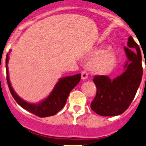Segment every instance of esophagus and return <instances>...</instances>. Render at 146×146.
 Segmentation results:
<instances>
[{"label":"esophagus","mask_w":146,"mask_h":146,"mask_svg":"<svg viewBox=\"0 0 146 146\" xmlns=\"http://www.w3.org/2000/svg\"><path fill=\"white\" fill-rule=\"evenodd\" d=\"M88 73H87V71H85V70H83V71L81 73V78L82 80H86L87 78H88Z\"/></svg>","instance_id":"esophagus-1"}]
</instances>
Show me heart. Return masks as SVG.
Masks as SVG:
<instances>
[{
	"mask_svg": "<svg viewBox=\"0 0 146 146\" xmlns=\"http://www.w3.org/2000/svg\"><path fill=\"white\" fill-rule=\"evenodd\" d=\"M100 52V51L95 50L90 53L91 56H95ZM117 62V56L111 48H109L107 51H104L102 54L97 56L92 61L90 64L91 69L92 71L98 74H105L111 71L115 66Z\"/></svg>",
	"mask_w": 146,
	"mask_h": 146,
	"instance_id": "b5f03b06",
	"label": "heart"
}]
</instances>
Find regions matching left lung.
<instances>
[{"mask_svg":"<svg viewBox=\"0 0 146 146\" xmlns=\"http://www.w3.org/2000/svg\"><path fill=\"white\" fill-rule=\"evenodd\" d=\"M127 61L124 72L111 80L108 76H95L96 96L90 107L100 116H117L124 112L134 99L143 76L142 58L139 46L130 36L124 46Z\"/></svg>","mask_w":146,"mask_h":146,"instance_id":"1","label":"left lung"}]
</instances>
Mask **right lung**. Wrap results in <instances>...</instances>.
Returning a JSON list of instances; mask_svg holds the SVG:
<instances>
[{"mask_svg": "<svg viewBox=\"0 0 146 146\" xmlns=\"http://www.w3.org/2000/svg\"><path fill=\"white\" fill-rule=\"evenodd\" d=\"M8 60H9V55L8 54L6 56V60H5L7 73L6 78L10 93L13 95L15 100L17 102V103L20 107L39 117H47L53 116L58 112L61 109L64 108L69 93L78 84L81 78L80 73L72 76L61 78L56 84L55 87L51 91L50 95L45 100L39 103L32 104L21 99L16 94L13 87L11 86L9 75H8Z\"/></svg>", "mask_w": 146, "mask_h": 146, "instance_id": "1", "label": "right lung"}]
</instances>
